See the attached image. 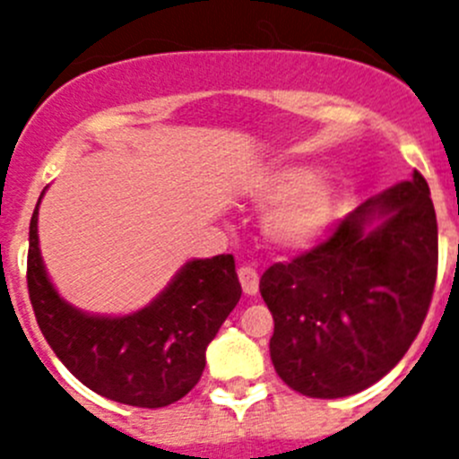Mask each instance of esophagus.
<instances>
[{
	"label": "esophagus",
	"instance_id": "obj_1",
	"mask_svg": "<svg viewBox=\"0 0 459 459\" xmlns=\"http://www.w3.org/2000/svg\"><path fill=\"white\" fill-rule=\"evenodd\" d=\"M238 281H240V287H243L245 294L247 296L258 294V282H261V278H258L256 269L249 267V264H243V267L238 269Z\"/></svg>",
	"mask_w": 459,
	"mask_h": 459
}]
</instances>
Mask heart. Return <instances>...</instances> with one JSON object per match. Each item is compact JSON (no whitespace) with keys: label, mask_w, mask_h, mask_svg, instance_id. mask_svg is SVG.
Masks as SVG:
<instances>
[{"label":"heart","mask_w":459,"mask_h":459,"mask_svg":"<svg viewBox=\"0 0 459 459\" xmlns=\"http://www.w3.org/2000/svg\"><path fill=\"white\" fill-rule=\"evenodd\" d=\"M243 192L258 205H269L263 231L285 252L311 247L332 223L333 187L302 165L264 168L245 181Z\"/></svg>","instance_id":"obj_1"}]
</instances>
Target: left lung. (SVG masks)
Masks as SVG:
<instances>
[{
	"label": "left lung",
	"instance_id": "left-lung-1",
	"mask_svg": "<svg viewBox=\"0 0 459 459\" xmlns=\"http://www.w3.org/2000/svg\"><path fill=\"white\" fill-rule=\"evenodd\" d=\"M377 218L381 223L370 228ZM437 276V221L420 172L344 216L325 243L261 276L273 369L309 398H344L394 369Z\"/></svg>",
	"mask_w": 459,
	"mask_h": 459
}]
</instances>
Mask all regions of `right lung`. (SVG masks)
<instances>
[{
	"mask_svg": "<svg viewBox=\"0 0 459 459\" xmlns=\"http://www.w3.org/2000/svg\"><path fill=\"white\" fill-rule=\"evenodd\" d=\"M39 203L28 234V296L56 358L88 389L121 404L159 409L190 394L205 369L207 344L243 294L234 256L186 263L134 314H83L56 294L46 273L37 236Z\"/></svg>",
	"mask_w": 459,
	"mask_h": 459,
	"instance_id": "1",
	"label": "right lung"
}]
</instances>
